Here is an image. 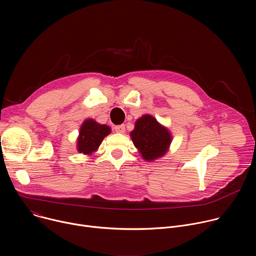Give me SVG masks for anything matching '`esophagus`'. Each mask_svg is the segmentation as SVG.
I'll use <instances>...</instances> for the list:
<instances>
[{
  "label": "esophagus",
  "instance_id": "1",
  "mask_svg": "<svg viewBox=\"0 0 256 256\" xmlns=\"http://www.w3.org/2000/svg\"><path fill=\"white\" fill-rule=\"evenodd\" d=\"M114 130H116V132L124 134V132H126V128H124V124H122V126H116L114 128Z\"/></svg>",
  "mask_w": 256,
  "mask_h": 256
}]
</instances>
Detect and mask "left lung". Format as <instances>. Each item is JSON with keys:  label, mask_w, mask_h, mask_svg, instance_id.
<instances>
[{"label": "left lung", "mask_w": 256, "mask_h": 256, "mask_svg": "<svg viewBox=\"0 0 256 256\" xmlns=\"http://www.w3.org/2000/svg\"><path fill=\"white\" fill-rule=\"evenodd\" d=\"M130 136L142 159L148 162L164 157L172 142L170 130L151 114L138 118Z\"/></svg>", "instance_id": "obj_1"}]
</instances>
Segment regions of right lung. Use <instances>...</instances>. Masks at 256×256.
Here are the masks:
<instances>
[{
    "instance_id": "1",
    "label": "right lung",
    "mask_w": 256,
    "mask_h": 256,
    "mask_svg": "<svg viewBox=\"0 0 256 256\" xmlns=\"http://www.w3.org/2000/svg\"><path fill=\"white\" fill-rule=\"evenodd\" d=\"M112 132V128L106 124H101L93 118L83 122L77 138V151L90 156L96 152L103 138Z\"/></svg>"
}]
</instances>
